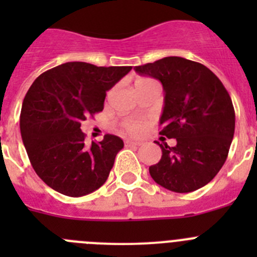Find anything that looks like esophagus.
<instances>
[{
    "mask_svg": "<svg viewBox=\"0 0 257 257\" xmlns=\"http://www.w3.org/2000/svg\"><path fill=\"white\" fill-rule=\"evenodd\" d=\"M124 144H126V145H140V144H142V142H138V140L127 139V140H124Z\"/></svg>",
    "mask_w": 257,
    "mask_h": 257,
    "instance_id": "obj_1",
    "label": "esophagus"
}]
</instances>
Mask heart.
<instances>
[{
    "label": "heart",
    "mask_w": 257,
    "mask_h": 257,
    "mask_svg": "<svg viewBox=\"0 0 257 257\" xmlns=\"http://www.w3.org/2000/svg\"><path fill=\"white\" fill-rule=\"evenodd\" d=\"M147 81H152V79H139L138 82H147ZM123 130L126 133L131 134V135H138V134H142L145 128V123L142 121H134V119H128V121L123 122Z\"/></svg>",
    "instance_id": "obj_1"
}]
</instances>
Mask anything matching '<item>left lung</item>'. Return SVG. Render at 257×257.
Listing matches in <instances>:
<instances>
[{"label": "left lung", "mask_w": 257, "mask_h": 257, "mask_svg": "<svg viewBox=\"0 0 257 257\" xmlns=\"http://www.w3.org/2000/svg\"><path fill=\"white\" fill-rule=\"evenodd\" d=\"M135 72L161 81L165 106L160 134L176 139L175 147L156 142L162 158L149 167L151 176L176 193L205 187L225 163L234 136L230 95L207 67L179 56L139 65Z\"/></svg>", "instance_id": "1"}]
</instances>
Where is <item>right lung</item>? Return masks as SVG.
<instances>
[{"mask_svg":"<svg viewBox=\"0 0 257 257\" xmlns=\"http://www.w3.org/2000/svg\"><path fill=\"white\" fill-rule=\"evenodd\" d=\"M131 68L70 61L32 83L23 100L20 133L32 167L50 188L82 197L105 183L123 142L106 134L88 147L81 123L103 110L106 91Z\"/></svg>","mask_w":257,"mask_h":257,"instance_id":"add662e5","label":"right lung"}]
</instances>
